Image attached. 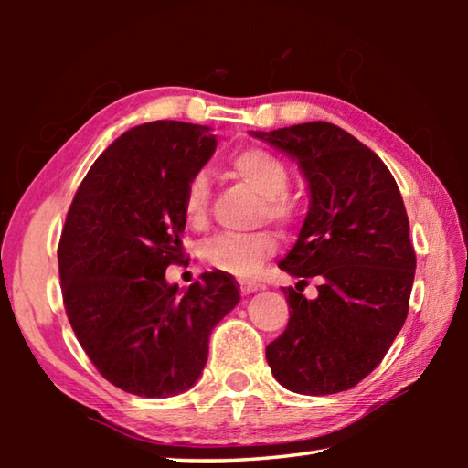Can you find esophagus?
<instances>
[{"label":"esophagus","instance_id":"obj_1","mask_svg":"<svg viewBox=\"0 0 468 468\" xmlns=\"http://www.w3.org/2000/svg\"><path fill=\"white\" fill-rule=\"evenodd\" d=\"M258 289H260L258 282H253V281H241V292H243V295H250V292L258 291Z\"/></svg>","mask_w":468,"mask_h":468}]
</instances>
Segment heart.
<instances>
[{"mask_svg": "<svg viewBox=\"0 0 468 468\" xmlns=\"http://www.w3.org/2000/svg\"><path fill=\"white\" fill-rule=\"evenodd\" d=\"M233 176L253 189L262 202V217L274 223L289 225L299 215V202L287 189L291 184L289 167L282 158L264 148H243L229 161ZM186 223L192 229H204L210 217V179L206 173H194L184 189ZM276 253V239L272 233L260 231L248 235H217L204 243L202 260L220 272L251 279L256 276L268 258Z\"/></svg>", "mask_w": 468, "mask_h": 468, "instance_id": "b5f03b06", "label": "heart"}]
</instances>
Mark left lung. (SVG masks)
Returning a JSON list of instances; mask_svg holds the SVG:
<instances>
[{
    "mask_svg": "<svg viewBox=\"0 0 468 468\" xmlns=\"http://www.w3.org/2000/svg\"><path fill=\"white\" fill-rule=\"evenodd\" d=\"M297 158L312 204L279 268L289 324L266 346L272 376L291 392L322 396L357 386L394 343L409 314L415 250L399 186L374 150L328 122L253 132ZM319 281V297L300 295Z\"/></svg>",
    "mask_w": 468,
    "mask_h": 468,
    "instance_id": "obj_1",
    "label": "left lung"
}]
</instances>
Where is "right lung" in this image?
<instances>
[{
  "mask_svg": "<svg viewBox=\"0 0 468 468\" xmlns=\"http://www.w3.org/2000/svg\"><path fill=\"white\" fill-rule=\"evenodd\" d=\"M215 148L204 125H136L94 161L68 210L58 248L68 320L99 374L130 394L165 399L194 386L212 328L239 301L220 271L186 292L165 281L186 258V184Z\"/></svg>",
  "mask_w": 468,
  "mask_h": 468,
  "instance_id": "right-lung-1",
  "label": "right lung"
}]
</instances>
